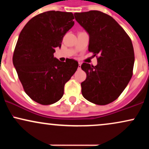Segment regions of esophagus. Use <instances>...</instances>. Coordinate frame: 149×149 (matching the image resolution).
I'll return each mask as SVG.
<instances>
[{"label":"esophagus","mask_w":149,"mask_h":149,"mask_svg":"<svg viewBox=\"0 0 149 149\" xmlns=\"http://www.w3.org/2000/svg\"><path fill=\"white\" fill-rule=\"evenodd\" d=\"M78 69H80V68H81V64H80V63H79V64H78Z\"/></svg>","instance_id":"1"}]
</instances>
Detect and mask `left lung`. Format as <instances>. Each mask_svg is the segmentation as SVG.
<instances>
[{"label": "left lung", "instance_id": "obj_1", "mask_svg": "<svg viewBox=\"0 0 149 149\" xmlns=\"http://www.w3.org/2000/svg\"><path fill=\"white\" fill-rule=\"evenodd\" d=\"M74 16L89 33L88 50L97 59V66L81 65L87 74L81 83L82 95L97 105L111 103L132 76L134 53L130 38L113 18L102 12L90 10Z\"/></svg>", "mask_w": 149, "mask_h": 149}]
</instances>
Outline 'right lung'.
<instances>
[{
  "label": "right lung",
  "mask_w": 149,
  "mask_h": 149,
  "mask_svg": "<svg viewBox=\"0 0 149 149\" xmlns=\"http://www.w3.org/2000/svg\"><path fill=\"white\" fill-rule=\"evenodd\" d=\"M73 19L71 13L45 12L31 19L19 36L13 64L26 95L42 105L60 100L65 84L78 69L74 59L63 62L54 57Z\"/></svg>",
  "instance_id": "right-lung-1"
}]
</instances>
